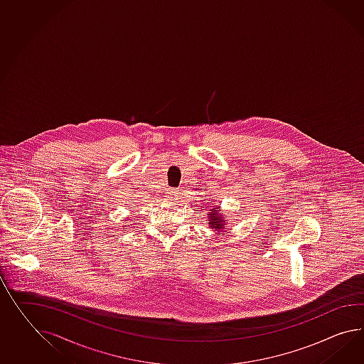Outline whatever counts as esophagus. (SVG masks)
I'll return each mask as SVG.
<instances>
[{
    "label": "esophagus",
    "mask_w": 364,
    "mask_h": 364,
    "mask_svg": "<svg viewBox=\"0 0 364 364\" xmlns=\"http://www.w3.org/2000/svg\"><path fill=\"white\" fill-rule=\"evenodd\" d=\"M166 194H168V198H170V199H173V200H176L178 198V191L176 188H168Z\"/></svg>",
    "instance_id": "esophagus-1"
}]
</instances>
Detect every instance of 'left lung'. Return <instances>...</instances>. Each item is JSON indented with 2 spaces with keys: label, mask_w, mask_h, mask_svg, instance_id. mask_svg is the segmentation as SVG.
Instances as JSON below:
<instances>
[{
  "label": "left lung",
  "mask_w": 364,
  "mask_h": 364,
  "mask_svg": "<svg viewBox=\"0 0 364 364\" xmlns=\"http://www.w3.org/2000/svg\"><path fill=\"white\" fill-rule=\"evenodd\" d=\"M224 218H225V216H224L223 213H222L218 207H214V208L210 210L207 225H210V228H213L214 231L220 232V231H223L224 227H225V224H227Z\"/></svg>",
  "instance_id": "1"
}]
</instances>
